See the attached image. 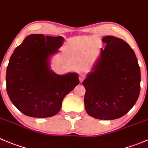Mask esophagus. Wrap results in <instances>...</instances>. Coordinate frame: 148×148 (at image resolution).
<instances>
[{
  "mask_svg": "<svg viewBox=\"0 0 148 148\" xmlns=\"http://www.w3.org/2000/svg\"><path fill=\"white\" fill-rule=\"evenodd\" d=\"M85 74H83V73H79V81L80 82H82V81L84 80V79H85Z\"/></svg>",
  "mask_w": 148,
  "mask_h": 148,
  "instance_id": "34e87169",
  "label": "esophagus"
}]
</instances>
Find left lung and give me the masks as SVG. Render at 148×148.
I'll return each mask as SVG.
<instances>
[{
	"mask_svg": "<svg viewBox=\"0 0 148 148\" xmlns=\"http://www.w3.org/2000/svg\"><path fill=\"white\" fill-rule=\"evenodd\" d=\"M100 56L82 82L87 113L99 120H114L128 112L140 92V69L133 49L123 39L107 36Z\"/></svg>",
	"mask_w": 148,
	"mask_h": 148,
	"instance_id": "8db88e82",
	"label": "left lung"
}]
</instances>
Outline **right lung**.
Segmentation results:
<instances>
[{"instance_id": "add662e5", "label": "right lung", "mask_w": 148, "mask_h": 148, "mask_svg": "<svg viewBox=\"0 0 148 148\" xmlns=\"http://www.w3.org/2000/svg\"><path fill=\"white\" fill-rule=\"evenodd\" d=\"M64 38L30 34L14 51L6 69V90L14 105L33 118H48L61 109L62 101L79 83L77 73L58 75L49 58Z\"/></svg>"}]
</instances>
